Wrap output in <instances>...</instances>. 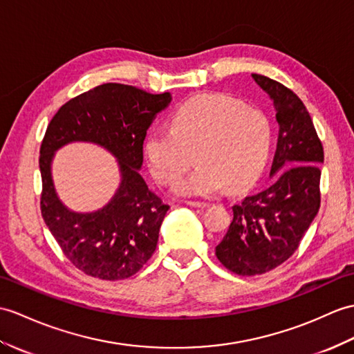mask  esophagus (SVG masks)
<instances>
[{
  "label": "esophagus",
  "instance_id": "esophagus-1",
  "mask_svg": "<svg viewBox=\"0 0 354 354\" xmlns=\"http://www.w3.org/2000/svg\"><path fill=\"white\" fill-rule=\"evenodd\" d=\"M185 205H188V207H194V208H208L209 207L208 202H199V201H185Z\"/></svg>",
  "mask_w": 354,
  "mask_h": 354
}]
</instances>
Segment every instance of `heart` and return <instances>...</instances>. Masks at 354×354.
<instances>
[{
	"mask_svg": "<svg viewBox=\"0 0 354 354\" xmlns=\"http://www.w3.org/2000/svg\"><path fill=\"white\" fill-rule=\"evenodd\" d=\"M273 146V125L257 106L227 95H199L171 116V129H153L145 137L143 152L152 176L174 184L194 160L190 176L178 180L179 196L211 197L229 185L241 192L253 185Z\"/></svg>",
	"mask_w": 354,
	"mask_h": 354,
	"instance_id": "heart-1",
	"label": "heart"
}]
</instances>
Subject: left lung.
<instances>
[{"instance_id":"8db88e82","label":"left lung","mask_w":354,"mask_h":354,"mask_svg":"<svg viewBox=\"0 0 354 354\" xmlns=\"http://www.w3.org/2000/svg\"><path fill=\"white\" fill-rule=\"evenodd\" d=\"M257 84L273 101L277 147L264 192L234 205V218L216 248L218 261L240 276L264 274L299 249L322 203L319 164L324 151L306 106L291 88L258 73Z\"/></svg>"}]
</instances>
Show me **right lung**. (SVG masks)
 <instances>
[{"label":"right lung","instance_id":"obj_1","mask_svg":"<svg viewBox=\"0 0 354 354\" xmlns=\"http://www.w3.org/2000/svg\"><path fill=\"white\" fill-rule=\"evenodd\" d=\"M169 92L152 95L134 86L106 83L62 105L40 145V211L64 257L83 273L120 281L143 268L157 249L169 205L147 188L138 169L151 123L170 104ZM71 141H93L118 158L122 183L111 203L90 215L69 212L55 194L53 152Z\"/></svg>","mask_w":354,"mask_h":354}]
</instances>
